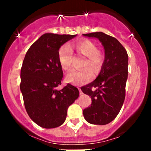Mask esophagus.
<instances>
[{"instance_id": "obj_1", "label": "esophagus", "mask_w": 151, "mask_h": 151, "mask_svg": "<svg viewBox=\"0 0 151 151\" xmlns=\"http://www.w3.org/2000/svg\"><path fill=\"white\" fill-rule=\"evenodd\" d=\"M79 94H82V91H81V89L80 88H79Z\"/></svg>"}]
</instances>
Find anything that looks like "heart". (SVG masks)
<instances>
[{
	"instance_id": "obj_1",
	"label": "heart",
	"mask_w": 151,
	"mask_h": 151,
	"mask_svg": "<svg viewBox=\"0 0 151 151\" xmlns=\"http://www.w3.org/2000/svg\"><path fill=\"white\" fill-rule=\"evenodd\" d=\"M74 50L79 55L85 57L83 66H89L94 72L99 70L101 65V55L97 52V47L91 41L84 40L68 47L62 46L59 50L58 58L60 66L64 70H70L72 65V52ZM92 77V74L88 68L81 70H72L65 75L68 82L73 84H83L89 82Z\"/></svg>"
}]
</instances>
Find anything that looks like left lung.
Segmentation results:
<instances>
[{"label":"left lung","mask_w":151,"mask_h":151,"mask_svg":"<svg viewBox=\"0 0 151 151\" xmlns=\"http://www.w3.org/2000/svg\"><path fill=\"white\" fill-rule=\"evenodd\" d=\"M82 35L98 39L104 50V60L97 77L81 88L91 99V105L83 111V115L89 124L106 125L116 117L125 99L129 56L115 37L102 32Z\"/></svg>","instance_id":"1"}]
</instances>
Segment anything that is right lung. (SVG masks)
<instances>
[{
	"label": "right lung",
	"mask_w": 151,
	"mask_h": 151,
	"mask_svg": "<svg viewBox=\"0 0 151 151\" xmlns=\"http://www.w3.org/2000/svg\"><path fill=\"white\" fill-rule=\"evenodd\" d=\"M77 35L45 33L35 42L26 53L20 70V91L27 114L45 129L61 126L67 109L79 97L77 87L68 84L57 87L63 77L59 62V50Z\"/></svg>",
	"instance_id": "1"
}]
</instances>
